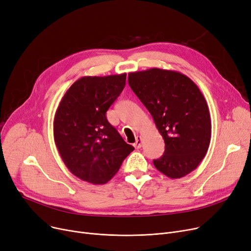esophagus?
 I'll return each instance as SVG.
<instances>
[{
	"mask_svg": "<svg viewBox=\"0 0 251 251\" xmlns=\"http://www.w3.org/2000/svg\"><path fill=\"white\" fill-rule=\"evenodd\" d=\"M133 146H134V148H136V149H140V148H141V146H142V137H141V136H137V137H136V140H135Z\"/></svg>",
	"mask_w": 251,
	"mask_h": 251,
	"instance_id": "34e87169",
	"label": "esophagus"
}]
</instances>
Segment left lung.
Returning <instances> with one entry per match:
<instances>
[{
	"label": "left lung",
	"mask_w": 251,
	"mask_h": 251,
	"mask_svg": "<svg viewBox=\"0 0 251 251\" xmlns=\"http://www.w3.org/2000/svg\"><path fill=\"white\" fill-rule=\"evenodd\" d=\"M128 83L153 118L165 141L154 167L171 179L191 173L208 150L212 122L201 91L177 71L151 68L128 74Z\"/></svg>",
	"instance_id": "8db88e82"
}]
</instances>
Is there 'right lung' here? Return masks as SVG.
Returning <instances> with one entry per match:
<instances>
[{
  "mask_svg": "<svg viewBox=\"0 0 251 251\" xmlns=\"http://www.w3.org/2000/svg\"><path fill=\"white\" fill-rule=\"evenodd\" d=\"M126 84V73L79 78L62 98L54 119V139L70 172L104 184L134 148L126 143L105 113Z\"/></svg>",
  "mask_w": 251,
  "mask_h": 251,
  "instance_id": "right-lung-1",
  "label": "right lung"
}]
</instances>
